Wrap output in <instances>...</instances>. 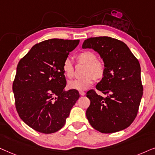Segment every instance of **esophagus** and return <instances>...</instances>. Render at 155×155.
I'll return each mask as SVG.
<instances>
[{
	"label": "esophagus",
	"mask_w": 155,
	"mask_h": 155,
	"mask_svg": "<svg viewBox=\"0 0 155 155\" xmlns=\"http://www.w3.org/2000/svg\"><path fill=\"white\" fill-rule=\"evenodd\" d=\"M79 94L81 96H84V95L86 94V93L84 91H79Z\"/></svg>",
	"instance_id": "obj_1"
}]
</instances>
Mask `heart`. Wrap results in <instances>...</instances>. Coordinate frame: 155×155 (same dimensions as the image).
<instances>
[{
    "instance_id": "1",
    "label": "heart",
    "mask_w": 155,
    "mask_h": 155,
    "mask_svg": "<svg viewBox=\"0 0 155 155\" xmlns=\"http://www.w3.org/2000/svg\"><path fill=\"white\" fill-rule=\"evenodd\" d=\"M96 54L91 51H83L76 56L78 64H85L82 71L83 76L68 82V87L70 89L78 91L86 90L91 85L94 79L101 81L106 74V67L101 61L98 60ZM63 73L68 79H72L75 74L74 66L71 59L67 57L62 63Z\"/></svg>"
}]
</instances>
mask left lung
I'll list each match as a JSON object with an SVG mask.
<instances>
[{"label":"left lung","mask_w":155,"mask_h":155,"mask_svg":"<svg viewBox=\"0 0 155 155\" xmlns=\"http://www.w3.org/2000/svg\"><path fill=\"white\" fill-rule=\"evenodd\" d=\"M82 47L97 51L106 67L96 88L106 96L94 89L86 93L91 101L86 113L88 122L103 133L127 128L137 116L143 94L139 61L124 42L110 37L86 39Z\"/></svg>","instance_id":"8db88e82"}]
</instances>
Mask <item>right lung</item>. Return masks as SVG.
<instances>
[{"mask_svg": "<svg viewBox=\"0 0 155 155\" xmlns=\"http://www.w3.org/2000/svg\"><path fill=\"white\" fill-rule=\"evenodd\" d=\"M79 40L50 39L34 45L20 59L13 83L16 110L35 130L45 134L64 125L80 95L64 91L67 81L62 63Z\"/></svg>", "mask_w": 155, "mask_h": 155, "instance_id": "add662e5", "label": "right lung"}]
</instances>
